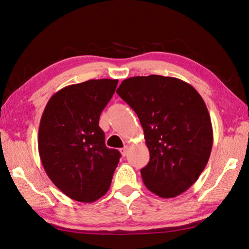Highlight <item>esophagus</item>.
Instances as JSON below:
<instances>
[{
    "instance_id": "34e87169",
    "label": "esophagus",
    "mask_w": 249,
    "mask_h": 249,
    "mask_svg": "<svg viewBox=\"0 0 249 249\" xmlns=\"http://www.w3.org/2000/svg\"><path fill=\"white\" fill-rule=\"evenodd\" d=\"M128 150H129L128 146H124V148H121V149H120V153H121V155H123L124 157H125V156H126V154H128Z\"/></svg>"
}]
</instances>
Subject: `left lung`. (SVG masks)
<instances>
[{
	"mask_svg": "<svg viewBox=\"0 0 249 249\" xmlns=\"http://www.w3.org/2000/svg\"><path fill=\"white\" fill-rule=\"evenodd\" d=\"M117 93L143 126L150 154L141 170L145 186L164 199L189 189L213 146L211 117L199 92L178 78L149 75L124 79Z\"/></svg>",
	"mask_w": 249,
	"mask_h": 249,
	"instance_id": "1",
	"label": "left lung"
}]
</instances>
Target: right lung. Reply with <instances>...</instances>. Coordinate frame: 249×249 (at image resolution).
<instances>
[{
    "label": "right lung",
    "instance_id": "obj_1",
    "mask_svg": "<svg viewBox=\"0 0 249 249\" xmlns=\"http://www.w3.org/2000/svg\"><path fill=\"white\" fill-rule=\"evenodd\" d=\"M117 79H91L49 99L38 128V153L46 174L71 199L92 203L108 191L120 153L105 146L99 126Z\"/></svg>",
    "mask_w": 249,
    "mask_h": 249
}]
</instances>
